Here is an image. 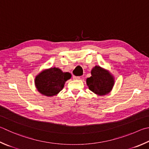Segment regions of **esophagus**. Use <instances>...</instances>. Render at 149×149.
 I'll use <instances>...</instances> for the list:
<instances>
[{"label": "esophagus", "mask_w": 149, "mask_h": 149, "mask_svg": "<svg viewBox=\"0 0 149 149\" xmlns=\"http://www.w3.org/2000/svg\"><path fill=\"white\" fill-rule=\"evenodd\" d=\"M74 79H80V77L79 76H74L73 77Z\"/></svg>", "instance_id": "esophagus-1"}]
</instances>
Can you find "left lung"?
Wrapping results in <instances>:
<instances>
[{
	"mask_svg": "<svg viewBox=\"0 0 149 149\" xmlns=\"http://www.w3.org/2000/svg\"><path fill=\"white\" fill-rule=\"evenodd\" d=\"M91 77L86 79L88 88L98 96H104L109 93L114 86L113 75L100 66H95L91 70Z\"/></svg>",
	"mask_w": 149,
	"mask_h": 149,
	"instance_id": "8db88e82",
	"label": "left lung"
}]
</instances>
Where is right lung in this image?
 Here are the masks:
<instances>
[{
    "instance_id": "obj_1",
    "label": "right lung",
    "mask_w": 149,
    "mask_h": 149,
    "mask_svg": "<svg viewBox=\"0 0 149 149\" xmlns=\"http://www.w3.org/2000/svg\"><path fill=\"white\" fill-rule=\"evenodd\" d=\"M72 75L63 72L58 68H51L43 70L35 77L34 83L38 91L42 95L53 96L63 90L64 84Z\"/></svg>"
}]
</instances>
